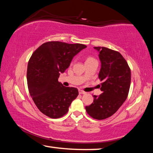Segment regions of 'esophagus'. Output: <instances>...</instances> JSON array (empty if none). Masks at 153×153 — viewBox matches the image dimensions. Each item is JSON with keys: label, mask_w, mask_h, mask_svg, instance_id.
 Instances as JSON below:
<instances>
[{"label": "esophagus", "mask_w": 153, "mask_h": 153, "mask_svg": "<svg viewBox=\"0 0 153 153\" xmlns=\"http://www.w3.org/2000/svg\"><path fill=\"white\" fill-rule=\"evenodd\" d=\"M79 93L80 94H86V92H85L84 91H83V90H79Z\"/></svg>", "instance_id": "esophagus-1"}]
</instances>
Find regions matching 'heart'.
I'll use <instances>...</instances> for the list:
<instances>
[{"instance_id": "1", "label": "heart", "mask_w": 153, "mask_h": 153, "mask_svg": "<svg viewBox=\"0 0 153 153\" xmlns=\"http://www.w3.org/2000/svg\"><path fill=\"white\" fill-rule=\"evenodd\" d=\"M92 60H95V59H94V58H92V57H88L87 58V59H86V61H92Z\"/></svg>"}]
</instances>
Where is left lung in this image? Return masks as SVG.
I'll return each mask as SVG.
<instances>
[{
    "mask_svg": "<svg viewBox=\"0 0 153 153\" xmlns=\"http://www.w3.org/2000/svg\"><path fill=\"white\" fill-rule=\"evenodd\" d=\"M101 63L98 78L102 94L94 95V101L86 106L88 115L101 120L116 113L128 97L131 83V70L123 56L117 51L106 47H94Z\"/></svg>",
    "mask_w": 153,
    "mask_h": 153,
    "instance_id": "obj_1",
    "label": "left lung"
}]
</instances>
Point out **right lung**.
I'll list each match as a JSON object with an SVG mask.
<instances>
[{
  "label": "right lung",
  "instance_id": "add662e5",
  "mask_svg": "<svg viewBox=\"0 0 153 153\" xmlns=\"http://www.w3.org/2000/svg\"><path fill=\"white\" fill-rule=\"evenodd\" d=\"M87 46L52 41L33 52L27 65V81L30 94L36 107L48 117H63L78 95L76 88L65 87L58 81L72 59Z\"/></svg>",
  "mask_w": 153,
  "mask_h": 153
}]
</instances>
